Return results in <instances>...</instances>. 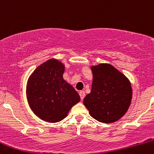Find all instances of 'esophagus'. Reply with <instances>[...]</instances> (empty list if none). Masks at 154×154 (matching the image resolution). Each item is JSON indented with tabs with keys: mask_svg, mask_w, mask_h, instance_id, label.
<instances>
[{
	"mask_svg": "<svg viewBox=\"0 0 154 154\" xmlns=\"http://www.w3.org/2000/svg\"><path fill=\"white\" fill-rule=\"evenodd\" d=\"M79 96H80V98H81V100H83L84 99V98H85V91H80L79 93Z\"/></svg>",
	"mask_w": 154,
	"mask_h": 154,
	"instance_id": "obj_1",
	"label": "esophagus"
}]
</instances>
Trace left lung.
I'll return each instance as SVG.
<instances>
[{
    "instance_id": "obj_1",
    "label": "left lung",
    "mask_w": 154,
    "mask_h": 154,
    "mask_svg": "<svg viewBox=\"0 0 154 154\" xmlns=\"http://www.w3.org/2000/svg\"><path fill=\"white\" fill-rule=\"evenodd\" d=\"M93 79L91 93L83 103L92 117L103 123H112L125 115L132 100L128 79L109 63L91 66Z\"/></svg>"
}]
</instances>
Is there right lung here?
Masks as SVG:
<instances>
[{
	"label": "right lung",
	"instance_id": "right-lung-1",
	"mask_svg": "<svg viewBox=\"0 0 154 154\" xmlns=\"http://www.w3.org/2000/svg\"><path fill=\"white\" fill-rule=\"evenodd\" d=\"M63 72L62 63L49 59L39 66L28 79V103L33 112L45 122L61 121L80 100L75 88L63 79Z\"/></svg>",
	"mask_w": 154,
	"mask_h": 154
}]
</instances>
